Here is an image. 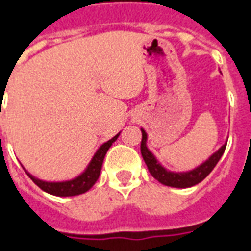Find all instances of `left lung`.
I'll list each match as a JSON object with an SVG mask.
<instances>
[{"label": "left lung", "instance_id": "obj_1", "mask_svg": "<svg viewBox=\"0 0 251 251\" xmlns=\"http://www.w3.org/2000/svg\"><path fill=\"white\" fill-rule=\"evenodd\" d=\"M141 154L144 161L147 164L148 169H149V172L161 184L168 185V187H174V188H189L192 185L199 184L200 181L204 180L211 174V171L215 168L218 161L223 156L227 145V142H225L215 153H212L210 157L205 160L204 163L198 165L196 168L187 171V172H172V171H168L167 168H164L157 158L154 157V154L148 149L147 131L141 129Z\"/></svg>", "mask_w": 251, "mask_h": 251}]
</instances>
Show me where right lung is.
Instances as JSON below:
<instances>
[{
    "label": "right lung",
    "instance_id": "1",
    "mask_svg": "<svg viewBox=\"0 0 251 251\" xmlns=\"http://www.w3.org/2000/svg\"><path fill=\"white\" fill-rule=\"evenodd\" d=\"M120 133L114 136L111 140L107 142L102 144L99 149L95 152V154L91 158V161L88 163L87 168L83 171L82 174L74 177L71 180H64V181H46V180H40L35 177L33 175H30L26 169L24 171L26 175L29 176L30 180L35 183L37 187H40L44 192L47 194L55 195V196H76V195L84 194L88 189L91 188L97 180H98L99 175H100V169H102V164H103V158L106 153L109 151V148L113 145V142L118 138Z\"/></svg>",
    "mask_w": 251,
    "mask_h": 251
}]
</instances>
